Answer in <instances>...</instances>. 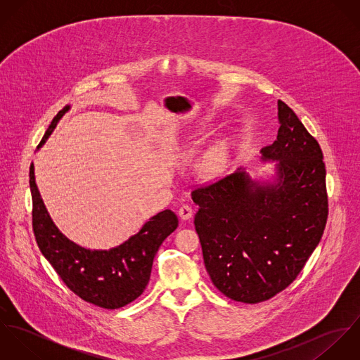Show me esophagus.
<instances>
[{
    "label": "esophagus",
    "instance_id": "esophagus-1",
    "mask_svg": "<svg viewBox=\"0 0 360 360\" xmlns=\"http://www.w3.org/2000/svg\"><path fill=\"white\" fill-rule=\"evenodd\" d=\"M179 216L183 220H188L193 216V207L190 205H181L179 207Z\"/></svg>",
    "mask_w": 360,
    "mask_h": 360
}]
</instances>
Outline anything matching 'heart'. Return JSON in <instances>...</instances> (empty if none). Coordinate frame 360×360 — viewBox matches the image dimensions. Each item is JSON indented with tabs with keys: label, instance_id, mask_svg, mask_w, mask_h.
Listing matches in <instances>:
<instances>
[{
	"label": "heart",
	"instance_id": "obj_1",
	"mask_svg": "<svg viewBox=\"0 0 360 360\" xmlns=\"http://www.w3.org/2000/svg\"><path fill=\"white\" fill-rule=\"evenodd\" d=\"M226 159V150L223 146H214L212 147L209 151H206L204 156L201 158L200 163H198V172L202 176H213L216 174Z\"/></svg>",
	"mask_w": 360,
	"mask_h": 360
}]
</instances>
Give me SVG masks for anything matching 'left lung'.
Returning <instances> with one entry per match:
<instances>
[{"instance_id":"1","label":"left lung","mask_w":360,"mask_h":360,"mask_svg":"<svg viewBox=\"0 0 360 360\" xmlns=\"http://www.w3.org/2000/svg\"><path fill=\"white\" fill-rule=\"evenodd\" d=\"M277 105V139L262 148L263 159L277 160V181L260 186L238 170L191 193L206 271L244 304L270 300L297 278L328 216L321 148L287 103Z\"/></svg>"}]
</instances>
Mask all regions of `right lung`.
<instances>
[{
  "label": "right lung",
  "instance_id": "obj_1",
  "mask_svg": "<svg viewBox=\"0 0 360 360\" xmlns=\"http://www.w3.org/2000/svg\"><path fill=\"white\" fill-rule=\"evenodd\" d=\"M68 110L69 106H65L52 119L39 148ZM29 177L33 233L41 254L65 285L83 301L103 309L122 308L137 300L150 281L160 244L179 224L177 216L169 209L159 212L122 245L109 251H90L68 240L53 224L37 190L33 165Z\"/></svg>",
  "mask_w": 360,
  "mask_h": 360
}]
</instances>
